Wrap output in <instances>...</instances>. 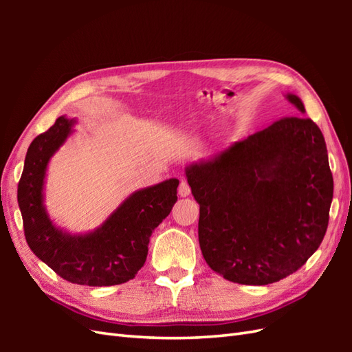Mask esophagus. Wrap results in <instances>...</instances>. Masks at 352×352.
<instances>
[{
	"label": "esophagus",
	"mask_w": 352,
	"mask_h": 352,
	"mask_svg": "<svg viewBox=\"0 0 352 352\" xmlns=\"http://www.w3.org/2000/svg\"><path fill=\"white\" fill-rule=\"evenodd\" d=\"M177 194H179L180 197H188V195L190 194V188H189L186 180H180L179 188H177Z\"/></svg>",
	"instance_id": "esophagus-1"
}]
</instances>
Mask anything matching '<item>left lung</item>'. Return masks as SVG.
<instances>
[{
  "label": "left lung",
  "instance_id": "8db88e82",
  "mask_svg": "<svg viewBox=\"0 0 352 352\" xmlns=\"http://www.w3.org/2000/svg\"><path fill=\"white\" fill-rule=\"evenodd\" d=\"M289 100L301 113L302 101ZM202 257L226 280L269 285L301 269L329 225L333 177L322 131L292 116L186 167Z\"/></svg>",
  "mask_w": 352,
  "mask_h": 352
}]
</instances>
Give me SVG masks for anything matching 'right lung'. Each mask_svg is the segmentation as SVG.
<instances>
[{
  "label": "right lung",
  "mask_w": 352,
  "mask_h": 352,
  "mask_svg": "<svg viewBox=\"0 0 352 352\" xmlns=\"http://www.w3.org/2000/svg\"><path fill=\"white\" fill-rule=\"evenodd\" d=\"M74 120L58 117L28 148L17 201L29 248L60 278L88 286H113L135 278L148 254L154 229L177 201V179L136 190L101 228L69 235L56 228L44 207V179L50 158L72 133Z\"/></svg>",
  "instance_id": "add662e5"
}]
</instances>
